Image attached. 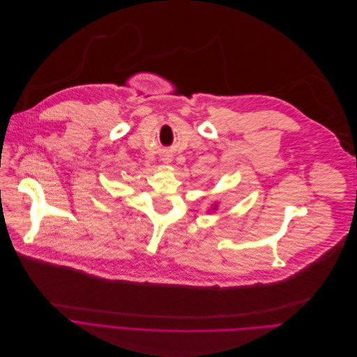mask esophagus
<instances>
[{"mask_svg": "<svg viewBox=\"0 0 357 357\" xmlns=\"http://www.w3.org/2000/svg\"><path fill=\"white\" fill-rule=\"evenodd\" d=\"M167 162H168V161H167Z\"/></svg>", "mask_w": 357, "mask_h": 357, "instance_id": "34e87169", "label": "esophagus"}]
</instances>
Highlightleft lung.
Masks as SVG:
<instances>
[{
    "instance_id": "8db88e82",
    "label": "left lung",
    "mask_w": 357,
    "mask_h": 357,
    "mask_svg": "<svg viewBox=\"0 0 357 357\" xmlns=\"http://www.w3.org/2000/svg\"><path fill=\"white\" fill-rule=\"evenodd\" d=\"M216 209H218V202H216V203H212V206H211L209 211H213V212H215Z\"/></svg>"
}]
</instances>
